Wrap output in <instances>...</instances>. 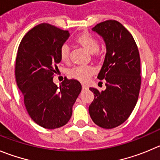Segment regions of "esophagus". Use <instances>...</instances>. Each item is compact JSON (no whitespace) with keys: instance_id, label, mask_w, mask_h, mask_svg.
<instances>
[{"instance_id":"esophagus-1","label":"esophagus","mask_w":160,"mask_h":160,"mask_svg":"<svg viewBox=\"0 0 160 160\" xmlns=\"http://www.w3.org/2000/svg\"><path fill=\"white\" fill-rule=\"evenodd\" d=\"M82 88H83V89H88V87L87 85L85 84V83H82Z\"/></svg>"}]
</instances>
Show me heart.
I'll return each mask as SVG.
<instances>
[{
    "mask_svg": "<svg viewBox=\"0 0 160 160\" xmlns=\"http://www.w3.org/2000/svg\"><path fill=\"white\" fill-rule=\"evenodd\" d=\"M77 42L83 46L90 53H95L98 51L99 48V42L98 38H95L94 35H91L89 33L82 34L77 38ZM60 58L63 62H67L69 60L70 49L69 46L67 42L63 43L61 46L59 50ZM95 72V68L92 65H80L73 67L69 71L70 75L76 79L80 80H85L88 79Z\"/></svg>",
    "mask_w": 160,
    "mask_h": 160,
    "instance_id": "obj_1",
    "label": "heart"
}]
</instances>
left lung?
Segmentation results:
<instances>
[{
  "instance_id": "8db88e82",
  "label": "left lung",
  "mask_w": 160,
  "mask_h": 160,
  "mask_svg": "<svg viewBox=\"0 0 160 160\" xmlns=\"http://www.w3.org/2000/svg\"><path fill=\"white\" fill-rule=\"evenodd\" d=\"M103 38L107 53L98 79L107 88H90L94 100L89 114L94 123L113 129L127 120L133 110L141 89V58L133 37L116 20H106L92 28Z\"/></svg>"
}]
</instances>
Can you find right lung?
<instances>
[{"label":"right lung","mask_w":160,"mask_h":160,"mask_svg":"<svg viewBox=\"0 0 160 160\" xmlns=\"http://www.w3.org/2000/svg\"><path fill=\"white\" fill-rule=\"evenodd\" d=\"M69 36L49 23L30 30L19 43L15 75L23 93L27 111L34 122L53 129L67 124L82 86L77 80L65 79L58 88L53 82L60 58V47Z\"/></svg>","instance_id":"obj_1"}]
</instances>
